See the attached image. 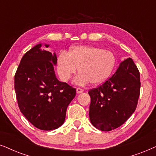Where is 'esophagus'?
Listing matches in <instances>:
<instances>
[{
  "label": "esophagus",
  "instance_id": "obj_1",
  "mask_svg": "<svg viewBox=\"0 0 156 156\" xmlns=\"http://www.w3.org/2000/svg\"><path fill=\"white\" fill-rule=\"evenodd\" d=\"M84 91V90L83 89H82V88H76V92H77V93H83Z\"/></svg>",
  "mask_w": 156,
  "mask_h": 156
}]
</instances>
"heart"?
<instances>
[{"label":"heart","instance_id":"1","mask_svg":"<svg viewBox=\"0 0 156 156\" xmlns=\"http://www.w3.org/2000/svg\"><path fill=\"white\" fill-rule=\"evenodd\" d=\"M116 58L110 51L94 46H76L68 53L62 52L58 57V73L67 82L78 69L74 82L78 85L102 83L115 68Z\"/></svg>","mask_w":156,"mask_h":156}]
</instances>
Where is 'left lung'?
<instances>
[{
    "label": "left lung",
    "instance_id": "left-lung-1",
    "mask_svg": "<svg viewBox=\"0 0 156 156\" xmlns=\"http://www.w3.org/2000/svg\"><path fill=\"white\" fill-rule=\"evenodd\" d=\"M140 89V73L128 58L106 81L88 91L89 117L93 126L110 131L123 125L136 111Z\"/></svg>",
    "mask_w": 156,
    "mask_h": 156
}]
</instances>
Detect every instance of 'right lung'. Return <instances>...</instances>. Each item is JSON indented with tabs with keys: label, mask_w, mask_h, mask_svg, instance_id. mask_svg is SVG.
Listing matches in <instances>:
<instances>
[{
	"label": "right lung",
	"mask_w": 156,
	"mask_h": 156,
	"mask_svg": "<svg viewBox=\"0 0 156 156\" xmlns=\"http://www.w3.org/2000/svg\"><path fill=\"white\" fill-rule=\"evenodd\" d=\"M41 45H36L23 56L14 86L18 107L26 119L38 129L51 130L64 123L76 90L57 79L54 71L56 55L41 50Z\"/></svg>",
	"instance_id": "right-lung-1"
}]
</instances>
